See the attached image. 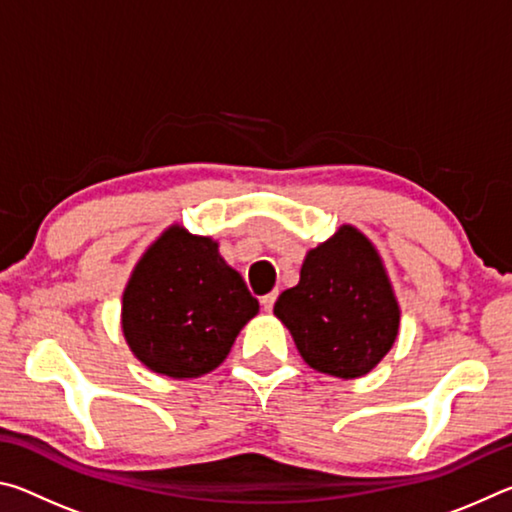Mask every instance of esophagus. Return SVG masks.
<instances>
[{
	"instance_id": "34e87169",
	"label": "esophagus",
	"mask_w": 512,
	"mask_h": 512,
	"mask_svg": "<svg viewBox=\"0 0 512 512\" xmlns=\"http://www.w3.org/2000/svg\"><path fill=\"white\" fill-rule=\"evenodd\" d=\"M275 300H277V293L273 291V293H266V296H262V300H259V302H262L264 311H271L273 305H275Z\"/></svg>"
}]
</instances>
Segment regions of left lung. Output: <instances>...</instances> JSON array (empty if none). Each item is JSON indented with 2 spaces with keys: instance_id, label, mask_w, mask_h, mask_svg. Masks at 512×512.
I'll list each match as a JSON object with an SVG mask.
<instances>
[{
  "instance_id": "1",
  "label": "left lung",
  "mask_w": 512,
  "mask_h": 512,
  "mask_svg": "<svg viewBox=\"0 0 512 512\" xmlns=\"http://www.w3.org/2000/svg\"><path fill=\"white\" fill-rule=\"evenodd\" d=\"M273 314L311 368L341 379L375 368L400 329V305L381 257L352 225L309 250L300 282L277 298Z\"/></svg>"
}]
</instances>
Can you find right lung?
Segmentation results:
<instances>
[{"instance_id": "1", "label": "right lung", "mask_w": 512, "mask_h": 512, "mask_svg": "<svg viewBox=\"0 0 512 512\" xmlns=\"http://www.w3.org/2000/svg\"><path fill=\"white\" fill-rule=\"evenodd\" d=\"M259 302L219 244L171 225L137 262L121 302L128 348L146 368L192 379L221 366Z\"/></svg>"}]
</instances>
